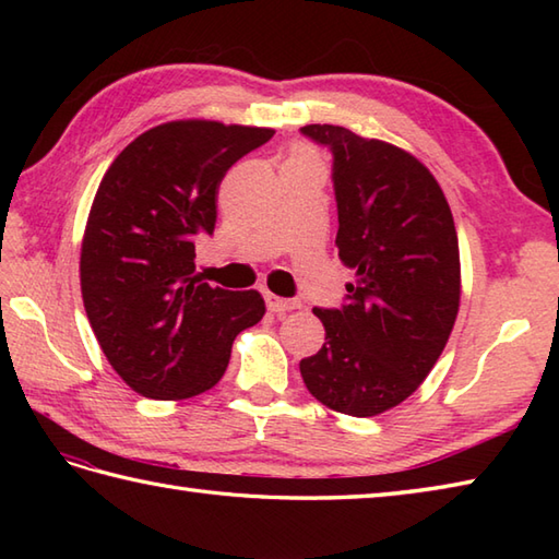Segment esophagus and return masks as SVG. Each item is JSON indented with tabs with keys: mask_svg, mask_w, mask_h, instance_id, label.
<instances>
[{
	"mask_svg": "<svg viewBox=\"0 0 559 559\" xmlns=\"http://www.w3.org/2000/svg\"><path fill=\"white\" fill-rule=\"evenodd\" d=\"M266 307H269V312H273V314H286L290 310H298L300 302L283 300V298H278V295L266 293Z\"/></svg>",
	"mask_w": 559,
	"mask_h": 559,
	"instance_id": "34e87169",
	"label": "esophagus"
}]
</instances>
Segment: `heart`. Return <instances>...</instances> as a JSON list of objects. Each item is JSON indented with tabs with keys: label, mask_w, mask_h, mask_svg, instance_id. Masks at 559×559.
<instances>
[{
	"label": "heart",
	"mask_w": 559,
	"mask_h": 559,
	"mask_svg": "<svg viewBox=\"0 0 559 559\" xmlns=\"http://www.w3.org/2000/svg\"><path fill=\"white\" fill-rule=\"evenodd\" d=\"M302 160H317L314 158V151L307 148V146H295L290 151V156H288L286 163H302Z\"/></svg>",
	"instance_id": "heart-1"
}]
</instances>
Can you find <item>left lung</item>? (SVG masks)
<instances>
[{"label": "left lung", "instance_id": "8db88e82", "mask_svg": "<svg viewBox=\"0 0 559 559\" xmlns=\"http://www.w3.org/2000/svg\"><path fill=\"white\" fill-rule=\"evenodd\" d=\"M302 134L334 153L336 247L355 281L341 310H312L326 341L300 360V374L326 408L372 418L423 384L454 329V216L435 175L408 151L336 124H307Z\"/></svg>", "mask_w": 559, "mask_h": 559}]
</instances>
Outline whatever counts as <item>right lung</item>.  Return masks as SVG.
<instances>
[{
    "instance_id": "1",
    "label": "right lung",
    "mask_w": 559,
    "mask_h": 559,
    "mask_svg": "<svg viewBox=\"0 0 559 559\" xmlns=\"http://www.w3.org/2000/svg\"><path fill=\"white\" fill-rule=\"evenodd\" d=\"M271 136L266 127L165 122L103 175L81 242V295L105 358L136 394H204L221 382L235 336L264 317L257 290L194 276V242L216 228L230 165Z\"/></svg>"
}]
</instances>
